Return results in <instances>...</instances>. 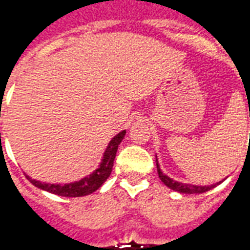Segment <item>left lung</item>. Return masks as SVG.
Listing matches in <instances>:
<instances>
[{
    "label": "left lung",
    "instance_id": "obj_1",
    "mask_svg": "<svg viewBox=\"0 0 250 250\" xmlns=\"http://www.w3.org/2000/svg\"><path fill=\"white\" fill-rule=\"evenodd\" d=\"M157 170H158V175H159V179L162 181L163 184L166 185L168 188H171L174 191H178V193L182 194H201L205 193V191H208L210 188H215L217 185H220L222 181L220 182H217L214 185H205V186H201V185H190V184H182V182H178V181H175V179L170 178L168 175L163 173L162 168H161V165L158 162V158H157Z\"/></svg>",
    "mask_w": 250,
    "mask_h": 250
}]
</instances>
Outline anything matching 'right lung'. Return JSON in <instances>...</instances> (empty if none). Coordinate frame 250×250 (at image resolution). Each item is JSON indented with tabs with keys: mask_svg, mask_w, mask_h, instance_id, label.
<instances>
[{
	"mask_svg": "<svg viewBox=\"0 0 250 250\" xmlns=\"http://www.w3.org/2000/svg\"><path fill=\"white\" fill-rule=\"evenodd\" d=\"M125 135V130L120 131L119 134L109 141L108 146L105 148V151L102 158V162L99 163L98 168H95L89 175H85L84 178L75 181V182H69V184H46V182H40L32 179L29 175H26V178L29 179L32 185H35L36 188H41L48 193L56 194V195H62V197H84L88 194H92L96 191L108 179L112 171V166H114L115 157H116V151L119 147L120 142L123 141Z\"/></svg>",
	"mask_w": 250,
	"mask_h": 250,
	"instance_id": "add662e5",
	"label": "right lung"
}]
</instances>
